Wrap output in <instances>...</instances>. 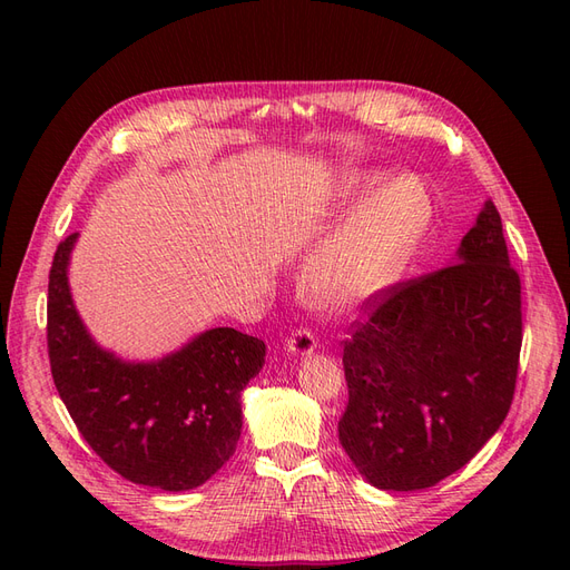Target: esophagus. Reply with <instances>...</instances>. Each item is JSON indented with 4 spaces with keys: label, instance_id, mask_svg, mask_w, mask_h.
<instances>
[{
    "label": "esophagus",
    "instance_id": "obj_1",
    "mask_svg": "<svg viewBox=\"0 0 570 570\" xmlns=\"http://www.w3.org/2000/svg\"><path fill=\"white\" fill-rule=\"evenodd\" d=\"M316 350V335L308 327H297L295 333L287 337V352L295 356H308Z\"/></svg>",
    "mask_w": 570,
    "mask_h": 570
}]
</instances>
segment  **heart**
<instances>
[{
  "label": "heart",
  "instance_id": "b5f03b06",
  "mask_svg": "<svg viewBox=\"0 0 570 570\" xmlns=\"http://www.w3.org/2000/svg\"><path fill=\"white\" fill-rule=\"evenodd\" d=\"M428 214V195L419 180L396 178L377 187L306 264V297L327 312H344L377 295L402 273Z\"/></svg>",
  "mask_w": 570,
  "mask_h": 570
}]
</instances>
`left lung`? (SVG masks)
I'll return each instance as SVG.
<instances>
[{"instance_id":"8db88e82","label":"left lung","mask_w":570,"mask_h":570,"mask_svg":"<svg viewBox=\"0 0 570 570\" xmlns=\"http://www.w3.org/2000/svg\"><path fill=\"white\" fill-rule=\"evenodd\" d=\"M344 340V452L377 490H423L463 469L511 409L523 342L521 278L485 202L456 264L364 302Z\"/></svg>"}]
</instances>
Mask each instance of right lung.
I'll return each instance as SVG.
<instances>
[{
	"mask_svg": "<svg viewBox=\"0 0 570 570\" xmlns=\"http://www.w3.org/2000/svg\"><path fill=\"white\" fill-rule=\"evenodd\" d=\"M78 233L59 243L49 271L47 350L61 402L95 454L137 485L199 488L233 454L243 430L239 394L262 371L264 340L212 327L159 361L101 350L68 289Z\"/></svg>",
	"mask_w": 570,
	"mask_h": 570,
	"instance_id": "obj_1",
	"label": "right lung"
}]
</instances>
